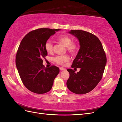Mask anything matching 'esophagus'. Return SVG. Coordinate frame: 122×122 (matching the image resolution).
<instances>
[{"label": "esophagus", "mask_w": 122, "mask_h": 122, "mask_svg": "<svg viewBox=\"0 0 122 122\" xmlns=\"http://www.w3.org/2000/svg\"><path fill=\"white\" fill-rule=\"evenodd\" d=\"M60 70L61 71H62V70H66L64 68H62V67H60V68H59Z\"/></svg>", "instance_id": "esophagus-1"}]
</instances>
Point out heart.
I'll list each match as a JSON object with an SVG mask.
<instances>
[{"label": "heart", "mask_w": 122, "mask_h": 122, "mask_svg": "<svg viewBox=\"0 0 122 122\" xmlns=\"http://www.w3.org/2000/svg\"><path fill=\"white\" fill-rule=\"evenodd\" d=\"M57 40L66 47V50L72 55H75L79 49V45L76 42L72 41V39L69 36L63 35L57 38ZM45 47L48 53H52L53 51V45L50 40H47L45 43ZM69 60V56L66 54L63 56H57L53 58V60L56 63L63 65Z\"/></svg>", "instance_id": "heart-1"}]
</instances>
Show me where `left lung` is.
I'll return each instance as SVG.
<instances>
[{"instance_id":"obj_1","label":"left lung","mask_w":122,"mask_h":122,"mask_svg":"<svg viewBox=\"0 0 122 122\" xmlns=\"http://www.w3.org/2000/svg\"><path fill=\"white\" fill-rule=\"evenodd\" d=\"M69 33L79 41L80 48L72 64V68H80L79 72L67 70L70 77L66 82L69 90L77 94L91 91L100 82L107 64V56L97 36L85 31L71 30Z\"/></svg>"}]
</instances>
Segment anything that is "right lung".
<instances>
[{
	"label": "right lung",
	"mask_w": 122,
	"mask_h": 122,
	"mask_svg": "<svg viewBox=\"0 0 122 122\" xmlns=\"http://www.w3.org/2000/svg\"><path fill=\"white\" fill-rule=\"evenodd\" d=\"M60 29L40 28L31 31L22 39L15 56V64L23 84L30 91L43 94L50 91L59 73L58 67L45 68L43 59L48 55L45 45Z\"/></svg>",
	"instance_id": "add662e5"
}]
</instances>
